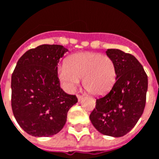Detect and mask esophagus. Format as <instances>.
Returning <instances> with one entry per match:
<instances>
[{"label": "esophagus", "mask_w": 159, "mask_h": 159, "mask_svg": "<svg viewBox=\"0 0 159 159\" xmlns=\"http://www.w3.org/2000/svg\"><path fill=\"white\" fill-rule=\"evenodd\" d=\"M77 100H78V101H81V100H83V96H82V95H77Z\"/></svg>", "instance_id": "34e87169"}]
</instances>
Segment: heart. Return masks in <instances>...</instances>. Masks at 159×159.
Listing matches in <instances>:
<instances>
[{
	"instance_id": "heart-1",
	"label": "heart",
	"mask_w": 159,
	"mask_h": 159,
	"mask_svg": "<svg viewBox=\"0 0 159 159\" xmlns=\"http://www.w3.org/2000/svg\"><path fill=\"white\" fill-rule=\"evenodd\" d=\"M58 76L68 92H75L83 78V84L94 95L107 93L116 82L117 70L110 57L98 52H83L75 53L59 66Z\"/></svg>"
}]
</instances>
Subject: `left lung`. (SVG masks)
Listing matches in <instances>:
<instances>
[{
  "instance_id": "obj_1",
  "label": "left lung",
  "mask_w": 159,
  "mask_h": 159,
  "mask_svg": "<svg viewBox=\"0 0 159 159\" xmlns=\"http://www.w3.org/2000/svg\"><path fill=\"white\" fill-rule=\"evenodd\" d=\"M107 55L115 63L116 83L109 93L97 99L89 118L100 133L121 137L133 129L143 113L148 80L141 64L132 54L107 49Z\"/></svg>"
}]
</instances>
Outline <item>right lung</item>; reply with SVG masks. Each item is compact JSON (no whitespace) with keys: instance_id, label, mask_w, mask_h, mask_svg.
Instances as JSON below:
<instances>
[{"instance_id":"add662e5","label":"right lung","mask_w":159,"mask_h":159,"mask_svg":"<svg viewBox=\"0 0 159 159\" xmlns=\"http://www.w3.org/2000/svg\"><path fill=\"white\" fill-rule=\"evenodd\" d=\"M67 51L61 45L43 44L25 52L16 65L11 82L12 112L30 135L59 133L77 102L76 95L60 88L58 77V63Z\"/></svg>"}]
</instances>
